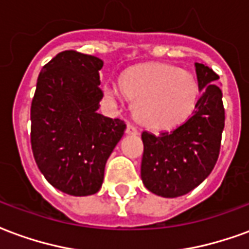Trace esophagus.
<instances>
[{
	"instance_id": "1",
	"label": "esophagus",
	"mask_w": 249,
	"mask_h": 249,
	"mask_svg": "<svg viewBox=\"0 0 249 249\" xmlns=\"http://www.w3.org/2000/svg\"><path fill=\"white\" fill-rule=\"evenodd\" d=\"M137 133H139V132H137V129H136L133 125H130V124L126 125V135L136 136V135H137Z\"/></svg>"
}]
</instances>
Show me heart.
<instances>
[{
    "label": "heart",
    "instance_id": "heart-1",
    "mask_svg": "<svg viewBox=\"0 0 249 249\" xmlns=\"http://www.w3.org/2000/svg\"><path fill=\"white\" fill-rule=\"evenodd\" d=\"M109 98L120 93L132 101L136 121L152 130H169L187 121L196 109L200 88L191 71L162 62L130 66L119 77V88L105 85Z\"/></svg>",
    "mask_w": 249,
    "mask_h": 249
}]
</instances>
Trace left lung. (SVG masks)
<instances>
[{
    "instance_id": "1",
    "label": "left lung",
    "mask_w": 249,
    "mask_h": 249,
    "mask_svg": "<svg viewBox=\"0 0 249 249\" xmlns=\"http://www.w3.org/2000/svg\"><path fill=\"white\" fill-rule=\"evenodd\" d=\"M200 97L193 114L171 132L156 136L142 132L141 180L161 197H178L200 185L217 161L224 129L223 93L214 84L219 76L195 62Z\"/></svg>"
}]
</instances>
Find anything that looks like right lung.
Instances as JSON below:
<instances>
[{
  "label": "right lung",
  "instance_id": "1",
  "mask_svg": "<svg viewBox=\"0 0 249 249\" xmlns=\"http://www.w3.org/2000/svg\"><path fill=\"white\" fill-rule=\"evenodd\" d=\"M98 57L74 51L58 53L38 78L32 108V151L53 187L71 196L100 191L107 160L126 125L97 113L103 92Z\"/></svg>",
  "mask_w": 249,
  "mask_h": 249
}]
</instances>
